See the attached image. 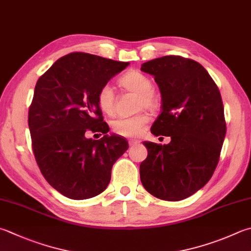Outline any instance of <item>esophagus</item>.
Returning a JSON list of instances; mask_svg holds the SVG:
<instances>
[{
    "instance_id": "34e87169",
    "label": "esophagus",
    "mask_w": 251,
    "mask_h": 251,
    "mask_svg": "<svg viewBox=\"0 0 251 251\" xmlns=\"http://www.w3.org/2000/svg\"><path fill=\"white\" fill-rule=\"evenodd\" d=\"M139 143H141V141H139V140H135V139H130V140H129V144H130V146L138 145Z\"/></svg>"
}]
</instances>
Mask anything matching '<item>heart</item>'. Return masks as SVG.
Instances as JSON below:
<instances>
[{"label": "heart", "mask_w": 251, "mask_h": 251, "mask_svg": "<svg viewBox=\"0 0 251 251\" xmlns=\"http://www.w3.org/2000/svg\"><path fill=\"white\" fill-rule=\"evenodd\" d=\"M120 85L126 91L139 94V108L155 109L158 106V98L152 91L153 83L145 74L139 71H130L120 78ZM115 91L110 85H103L99 89L97 102L102 112L111 115L115 110ZM150 122L148 113L141 112L132 117H120L112 122V129L117 134L135 138L139 136Z\"/></svg>", "instance_id": "1"}]
</instances>
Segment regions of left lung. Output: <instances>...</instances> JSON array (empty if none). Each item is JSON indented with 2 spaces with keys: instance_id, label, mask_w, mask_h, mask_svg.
<instances>
[{
  "instance_id": "left-lung-1",
  "label": "left lung",
  "mask_w": 251,
  "mask_h": 251,
  "mask_svg": "<svg viewBox=\"0 0 251 251\" xmlns=\"http://www.w3.org/2000/svg\"><path fill=\"white\" fill-rule=\"evenodd\" d=\"M154 76L162 111L151 132L170 136L168 144L143 142L148 157L140 165L146 191L158 199L180 201L210 180L226 134L219 88L200 63L166 55L142 64Z\"/></svg>"
}]
</instances>
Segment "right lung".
<instances>
[{"instance_id": "add662e5", "label": "right lung", "mask_w": 251, "mask_h": 251, "mask_svg": "<svg viewBox=\"0 0 251 251\" xmlns=\"http://www.w3.org/2000/svg\"><path fill=\"white\" fill-rule=\"evenodd\" d=\"M129 64L74 52L38 79L28 112L32 151L46 180L64 197L85 200L101 193L113 164L129 149L121 135L108 134L97 102L99 89ZM89 130L105 135L88 139Z\"/></svg>"}]
</instances>
